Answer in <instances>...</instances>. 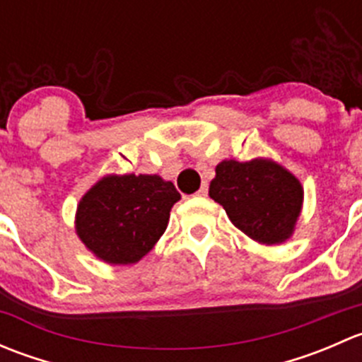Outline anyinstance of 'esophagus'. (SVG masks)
I'll return each mask as SVG.
<instances>
[{
    "label": "esophagus",
    "mask_w": 362,
    "mask_h": 362,
    "mask_svg": "<svg viewBox=\"0 0 362 362\" xmlns=\"http://www.w3.org/2000/svg\"><path fill=\"white\" fill-rule=\"evenodd\" d=\"M206 194H208V185L203 184L202 189H199V191L196 192V196H199V198H204V196H206Z\"/></svg>",
    "instance_id": "obj_1"
}]
</instances>
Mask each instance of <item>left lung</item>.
Here are the masks:
<instances>
[{"label": "left lung", "instance_id": "obj_1", "mask_svg": "<svg viewBox=\"0 0 362 362\" xmlns=\"http://www.w3.org/2000/svg\"><path fill=\"white\" fill-rule=\"evenodd\" d=\"M208 194L254 242L280 245L293 236L303 208V185L273 159H224L215 166Z\"/></svg>", "mask_w": 362, "mask_h": 362}]
</instances>
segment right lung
Instances as JSON below:
<instances>
[{"instance_id":"right-lung-1","label":"right lung","mask_w":362,"mask_h":362,"mask_svg":"<svg viewBox=\"0 0 362 362\" xmlns=\"http://www.w3.org/2000/svg\"><path fill=\"white\" fill-rule=\"evenodd\" d=\"M178 199L180 192L159 175H105L80 198L76 236L100 261L134 264L166 231Z\"/></svg>"}]
</instances>
